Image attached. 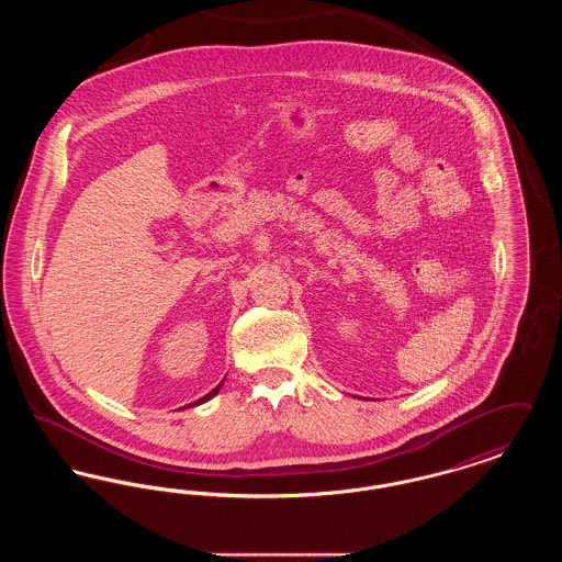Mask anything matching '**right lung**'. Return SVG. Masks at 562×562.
I'll return each instance as SVG.
<instances>
[{"label": "right lung", "mask_w": 562, "mask_h": 562, "mask_svg": "<svg viewBox=\"0 0 562 562\" xmlns=\"http://www.w3.org/2000/svg\"><path fill=\"white\" fill-rule=\"evenodd\" d=\"M223 381H225V379H223ZM223 381H221V383H218V385H216V387H214L213 392H209V394H206V396H204V398H200V401L191 402V406H198V404H202V402L211 401V398H214V396H216V394H218V390H221V387H223Z\"/></svg>", "instance_id": "1"}]
</instances>
